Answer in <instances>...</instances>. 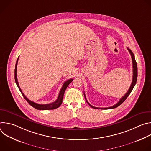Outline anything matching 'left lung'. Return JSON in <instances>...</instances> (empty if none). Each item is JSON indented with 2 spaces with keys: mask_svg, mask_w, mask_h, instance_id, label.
I'll return each instance as SVG.
<instances>
[{
  "mask_svg": "<svg viewBox=\"0 0 151 151\" xmlns=\"http://www.w3.org/2000/svg\"><path fill=\"white\" fill-rule=\"evenodd\" d=\"M127 50H128L129 52L130 53V55H131V56H132V63H133V79H132V84H131V86H130V88H129V90H128V91L127 92V93H126L122 98H121V99L119 100V101L116 104H115V105H114V106H111V107H104V108H100V107H94V106L91 105V104L88 103V101H87V98H86V96H85V94H84V96H85V99L86 101H87V103L91 107H93V108H94V109H111L116 108V107L119 106L120 104H121L126 100V99L128 97V96L129 95H130V94L131 93V92H132V91L133 90V88L134 87V86H135V85H136V83L137 79V63H136V61L134 54L133 53V52L132 51V50L129 49L128 48H127Z\"/></svg>",
  "mask_w": 151,
  "mask_h": 151,
  "instance_id": "left-lung-1",
  "label": "left lung"
}]
</instances>
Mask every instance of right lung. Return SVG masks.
<instances>
[{"instance_id": "1", "label": "right lung", "mask_w": 151, "mask_h": 151, "mask_svg": "<svg viewBox=\"0 0 151 151\" xmlns=\"http://www.w3.org/2000/svg\"><path fill=\"white\" fill-rule=\"evenodd\" d=\"M18 58L19 57H18L17 60V61H16V64H15V73H14V76H15V83L17 85V87L18 88V89L19 90L20 92L21 93V94H22L23 96L24 97V98L26 99V100L34 108L36 109H38V110H52V109H55L56 108H58V107L60 106V105L62 103V101H63V96H64V91H65L66 89L67 88L68 86L69 85V83L73 80V79H70L68 81H66V82H64V83H63V87L62 88H61L60 90V91L59 93V94H58V96L57 99V100L53 102V103H49V104H37V103H36L31 100H30L29 99H27L25 95L24 94V93L22 92V91H21L19 86V84H18V80H17V63H18Z\"/></svg>"}]
</instances>
